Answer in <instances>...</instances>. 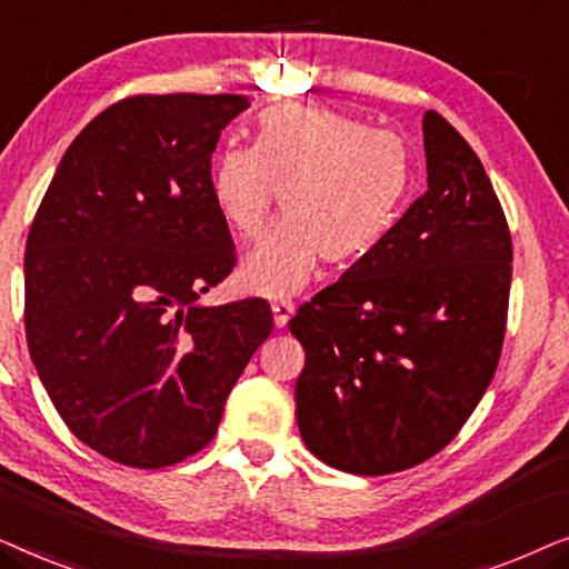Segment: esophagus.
Instances as JSON below:
<instances>
[{
    "mask_svg": "<svg viewBox=\"0 0 569 569\" xmlns=\"http://www.w3.org/2000/svg\"><path fill=\"white\" fill-rule=\"evenodd\" d=\"M271 310H274V323L282 329V326H287V321H290V316L295 313V302L287 298H279L271 302Z\"/></svg>",
    "mask_w": 569,
    "mask_h": 569,
    "instance_id": "34e87169",
    "label": "esophagus"
}]
</instances>
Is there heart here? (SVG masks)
Here are the masks:
<instances>
[{
    "label": "heart",
    "mask_w": 569,
    "mask_h": 569,
    "mask_svg": "<svg viewBox=\"0 0 569 569\" xmlns=\"http://www.w3.org/2000/svg\"><path fill=\"white\" fill-rule=\"evenodd\" d=\"M415 162L393 131L318 106H274L253 142L224 144L209 162V197L240 238L267 222L277 186L284 214L240 263L248 290L298 292L318 261H355L383 240L407 207Z\"/></svg>",
    "instance_id": "1"
}]
</instances>
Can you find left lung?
<instances>
[{"label": "left lung", "mask_w": 569, "mask_h": 569, "mask_svg": "<svg viewBox=\"0 0 569 569\" xmlns=\"http://www.w3.org/2000/svg\"><path fill=\"white\" fill-rule=\"evenodd\" d=\"M427 191L391 232L300 306L295 401L310 453L383 477L440 453L500 362L512 243L469 142L427 111Z\"/></svg>", "instance_id": "left-lung-1"}]
</instances>
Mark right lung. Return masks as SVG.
I'll return each instance as SVG.
<instances>
[{
    "mask_svg": "<svg viewBox=\"0 0 569 569\" xmlns=\"http://www.w3.org/2000/svg\"><path fill=\"white\" fill-rule=\"evenodd\" d=\"M246 96H134L61 158L26 243V337L64 425L100 456L162 469L214 438L274 329L263 298L207 308L236 267L209 197L220 131Z\"/></svg>",
    "mask_w": 569,
    "mask_h": 569,
    "instance_id": "add662e5",
    "label": "right lung"
}]
</instances>
